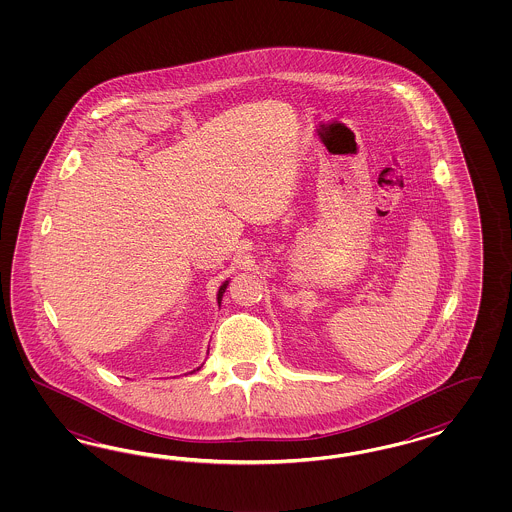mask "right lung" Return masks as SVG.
<instances>
[{
  "instance_id": "1",
  "label": "right lung",
  "mask_w": 512,
  "mask_h": 512,
  "mask_svg": "<svg viewBox=\"0 0 512 512\" xmlns=\"http://www.w3.org/2000/svg\"><path fill=\"white\" fill-rule=\"evenodd\" d=\"M227 285H229V281H225V283L219 287V293H217V302H219V304H221V296H223V293H225Z\"/></svg>"
}]
</instances>
